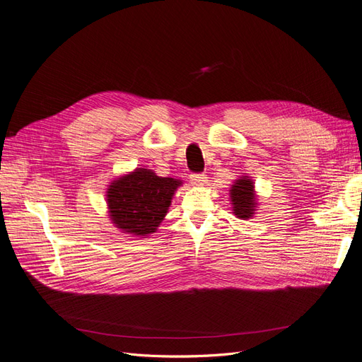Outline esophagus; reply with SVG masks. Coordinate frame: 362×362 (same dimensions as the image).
<instances>
[{
	"mask_svg": "<svg viewBox=\"0 0 362 362\" xmlns=\"http://www.w3.org/2000/svg\"><path fill=\"white\" fill-rule=\"evenodd\" d=\"M190 180H192V184L200 187V185H205L208 182V177L205 175V173H193V175H190Z\"/></svg>",
	"mask_w": 362,
	"mask_h": 362,
	"instance_id": "esophagus-1",
	"label": "esophagus"
}]
</instances>
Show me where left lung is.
<instances>
[{
	"mask_svg": "<svg viewBox=\"0 0 362 362\" xmlns=\"http://www.w3.org/2000/svg\"><path fill=\"white\" fill-rule=\"evenodd\" d=\"M231 208H233V214L239 220H250L254 216L258 202H257V193L255 185L251 177L242 175L238 180L233 181V185L228 190Z\"/></svg>",
	"mask_w": 362,
	"mask_h": 362,
	"instance_id": "left-lung-1",
	"label": "left lung"
}]
</instances>
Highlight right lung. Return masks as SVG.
<instances>
[{
	"instance_id": "add662e5",
	"label": "right lung",
	"mask_w": 362,
	"mask_h": 362,
	"mask_svg": "<svg viewBox=\"0 0 362 362\" xmlns=\"http://www.w3.org/2000/svg\"><path fill=\"white\" fill-rule=\"evenodd\" d=\"M181 185V180L158 177L147 168H136L112 180L105 193L111 223L134 238L156 233Z\"/></svg>"
}]
</instances>
